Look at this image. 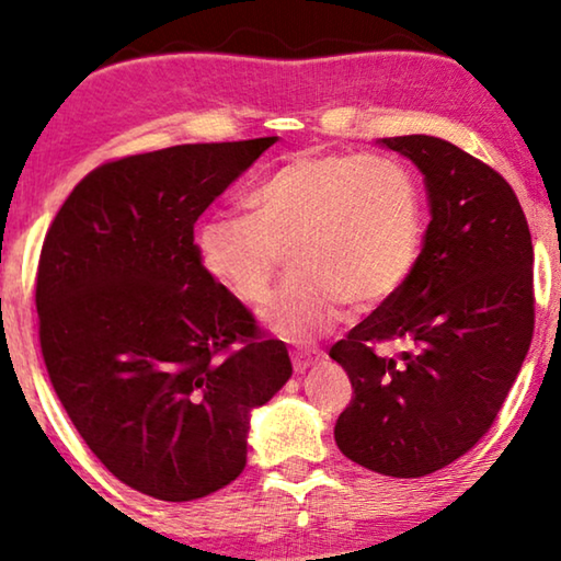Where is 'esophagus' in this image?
Returning <instances> with one entry per match:
<instances>
[{
    "instance_id": "obj_1",
    "label": "esophagus",
    "mask_w": 561,
    "mask_h": 561,
    "mask_svg": "<svg viewBox=\"0 0 561 561\" xmlns=\"http://www.w3.org/2000/svg\"><path fill=\"white\" fill-rule=\"evenodd\" d=\"M318 360H321V353H318V351H310V348L293 351V368H296L298 374H304V370L313 368Z\"/></svg>"
}]
</instances>
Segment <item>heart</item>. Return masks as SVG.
I'll return each mask as SVG.
<instances>
[{
	"instance_id": "heart-1",
	"label": "heart",
	"mask_w": 561,
	"mask_h": 561,
	"mask_svg": "<svg viewBox=\"0 0 561 561\" xmlns=\"http://www.w3.org/2000/svg\"><path fill=\"white\" fill-rule=\"evenodd\" d=\"M248 213L201 222L203 268L248 306L271 296L280 251L293 278L263 321L286 339L333 329L351 300L370 310L403 288L424 238V201L403 162L306 150L273 168L245 197Z\"/></svg>"
}]
</instances>
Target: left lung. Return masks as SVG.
<instances>
[{
    "label": "left lung",
    "mask_w": 561,
    "mask_h": 561,
    "mask_svg": "<svg viewBox=\"0 0 561 561\" xmlns=\"http://www.w3.org/2000/svg\"><path fill=\"white\" fill-rule=\"evenodd\" d=\"M426 183L431 222L416 268L329 351L353 399L335 421L351 461L396 479L449 467L494 424L534 333V251L512 185L456 145L383 137ZM399 340V357L376 342Z\"/></svg>",
    "instance_id": "8db88e82"
}]
</instances>
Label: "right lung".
I'll return each instance as SVG.
<instances>
[{
  "label": "right lung",
  "instance_id": "1",
  "mask_svg": "<svg viewBox=\"0 0 561 561\" xmlns=\"http://www.w3.org/2000/svg\"><path fill=\"white\" fill-rule=\"evenodd\" d=\"M278 137L178 145L92 170L47 230L37 268L49 381L112 477L193 502L245 469L251 411L293 374L203 268L195 220Z\"/></svg>",
  "mask_w": 561,
  "mask_h": 561
}]
</instances>
